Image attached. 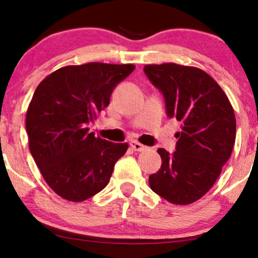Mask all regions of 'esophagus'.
I'll list each match as a JSON object with an SVG mask.
<instances>
[{"label": "esophagus", "instance_id": "1", "mask_svg": "<svg viewBox=\"0 0 258 258\" xmlns=\"http://www.w3.org/2000/svg\"><path fill=\"white\" fill-rule=\"evenodd\" d=\"M130 147H132L135 151H143V150H146V146H143V144H141L140 142H137V141H132V142H130Z\"/></svg>", "mask_w": 258, "mask_h": 258}]
</instances>
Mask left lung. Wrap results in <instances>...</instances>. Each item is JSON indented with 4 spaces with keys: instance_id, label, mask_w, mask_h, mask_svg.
<instances>
[{
    "instance_id": "left-lung-1",
    "label": "left lung",
    "mask_w": 258,
    "mask_h": 258,
    "mask_svg": "<svg viewBox=\"0 0 258 258\" xmlns=\"http://www.w3.org/2000/svg\"><path fill=\"white\" fill-rule=\"evenodd\" d=\"M144 73L163 94L169 117L182 123L175 153L157 150L162 164L149 176V185L172 204H191L213 188L230 157L234 109L216 81L196 67L147 64Z\"/></svg>"
}]
</instances>
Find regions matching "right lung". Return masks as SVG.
Instances as JSON below:
<instances>
[{"instance_id": "obj_1", "label": "right lung", "mask_w": 258, "mask_h": 258, "mask_svg": "<svg viewBox=\"0 0 258 258\" xmlns=\"http://www.w3.org/2000/svg\"><path fill=\"white\" fill-rule=\"evenodd\" d=\"M134 64L62 67L38 84L27 109L29 149L44 181L62 199L82 202L105 188L128 143L95 136L88 123L110 103Z\"/></svg>"}]
</instances>
